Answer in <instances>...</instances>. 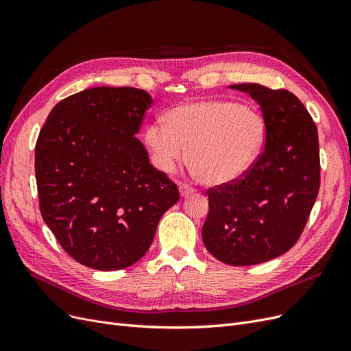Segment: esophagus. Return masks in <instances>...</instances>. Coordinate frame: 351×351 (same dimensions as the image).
<instances>
[{
    "label": "esophagus",
    "mask_w": 351,
    "mask_h": 351,
    "mask_svg": "<svg viewBox=\"0 0 351 351\" xmlns=\"http://www.w3.org/2000/svg\"><path fill=\"white\" fill-rule=\"evenodd\" d=\"M179 192H180V195H182V197H188L191 194H194L195 189L192 188V186H189L188 184H180L179 185Z\"/></svg>",
    "instance_id": "34e87169"
}]
</instances>
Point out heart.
<instances>
[{
    "label": "heart",
    "instance_id": "1",
    "mask_svg": "<svg viewBox=\"0 0 351 351\" xmlns=\"http://www.w3.org/2000/svg\"><path fill=\"white\" fill-rule=\"evenodd\" d=\"M267 125L258 110L232 100H201L171 109L163 121L145 128L144 140L153 165L165 173L188 162L211 186L243 178L259 159Z\"/></svg>",
    "mask_w": 351,
    "mask_h": 351
}]
</instances>
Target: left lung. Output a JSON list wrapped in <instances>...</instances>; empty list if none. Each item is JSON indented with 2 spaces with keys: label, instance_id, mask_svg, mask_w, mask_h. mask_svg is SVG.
Masks as SVG:
<instances>
[{
  "label": "left lung",
  "instance_id": "left-lung-1",
  "mask_svg": "<svg viewBox=\"0 0 351 351\" xmlns=\"http://www.w3.org/2000/svg\"><path fill=\"white\" fill-rule=\"evenodd\" d=\"M230 88L250 95L263 110L267 138L259 159L233 184L210 188L202 241L229 265L274 259L298 242L318 197V130L289 90L256 83Z\"/></svg>",
  "mask_w": 351,
  "mask_h": 351
}]
</instances>
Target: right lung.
Listing matches in <instances>:
<instances>
[{
  "instance_id": "obj_1",
  "label": "right lung",
  "mask_w": 351,
  "mask_h": 351,
  "mask_svg": "<svg viewBox=\"0 0 351 351\" xmlns=\"http://www.w3.org/2000/svg\"><path fill=\"white\" fill-rule=\"evenodd\" d=\"M152 104L141 88H87L56 104L39 132L40 214L62 250L86 267L137 263L179 201L176 184L135 137Z\"/></svg>"
}]
</instances>
